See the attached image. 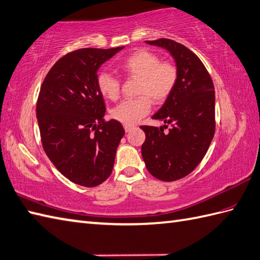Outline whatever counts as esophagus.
Instances as JSON below:
<instances>
[{
  "mask_svg": "<svg viewBox=\"0 0 260 260\" xmlns=\"http://www.w3.org/2000/svg\"><path fill=\"white\" fill-rule=\"evenodd\" d=\"M135 129V126H131V125H124V131L126 132V134H128V132H130V131H132Z\"/></svg>",
  "mask_w": 260,
  "mask_h": 260,
  "instance_id": "obj_1",
  "label": "esophagus"
}]
</instances>
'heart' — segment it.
Segmentation results:
<instances>
[{
	"label": "heart",
	"instance_id": "obj_1",
	"mask_svg": "<svg viewBox=\"0 0 260 260\" xmlns=\"http://www.w3.org/2000/svg\"><path fill=\"white\" fill-rule=\"evenodd\" d=\"M120 70L126 76L139 80L135 100H125L115 107L111 115L124 125H135L151 110V100L162 103L171 94L178 79V71L171 62H161L153 52L139 50L125 57ZM96 88L108 100H117L120 94V83L107 72L96 76Z\"/></svg>",
	"mask_w": 260,
	"mask_h": 260
}]
</instances>
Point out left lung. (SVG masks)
<instances>
[{"instance_id":"8db88e82","label":"left lung","mask_w":260,"mask_h":260,"mask_svg":"<svg viewBox=\"0 0 260 260\" xmlns=\"http://www.w3.org/2000/svg\"><path fill=\"white\" fill-rule=\"evenodd\" d=\"M146 43L169 52L178 79L164 106L152 115L171 128L165 134L162 126L142 125L146 140L141 153L154 178L175 181L188 176L208 151L216 126L215 88L204 63L184 45L169 39Z\"/></svg>"}]
</instances>
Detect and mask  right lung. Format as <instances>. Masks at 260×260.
<instances>
[{
    "instance_id": "1",
    "label": "right lung",
    "mask_w": 260,
    "mask_h": 260,
    "mask_svg": "<svg viewBox=\"0 0 260 260\" xmlns=\"http://www.w3.org/2000/svg\"><path fill=\"white\" fill-rule=\"evenodd\" d=\"M124 47L86 48L68 53L51 68L41 85L37 119L45 153L69 180L95 187L110 177L124 129L106 122L96 88L100 67Z\"/></svg>"
}]
</instances>
